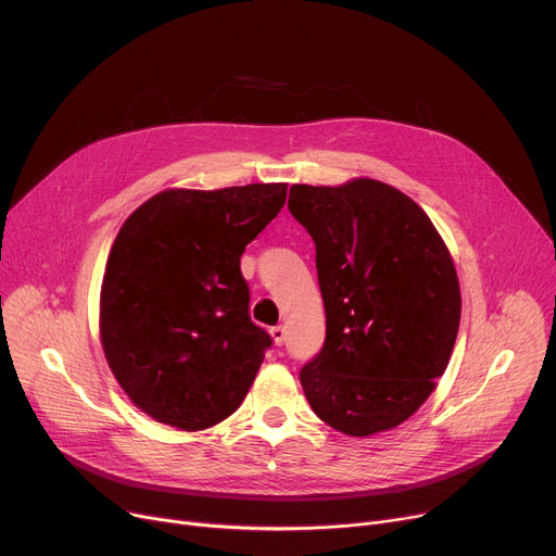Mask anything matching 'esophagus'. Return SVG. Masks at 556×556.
Masks as SVG:
<instances>
[{"label": "esophagus", "instance_id": "esophagus-1", "mask_svg": "<svg viewBox=\"0 0 556 556\" xmlns=\"http://www.w3.org/2000/svg\"><path fill=\"white\" fill-rule=\"evenodd\" d=\"M270 336H273L275 344H283V340H286V329H283V327H273V329H270Z\"/></svg>", "mask_w": 556, "mask_h": 556}]
</instances>
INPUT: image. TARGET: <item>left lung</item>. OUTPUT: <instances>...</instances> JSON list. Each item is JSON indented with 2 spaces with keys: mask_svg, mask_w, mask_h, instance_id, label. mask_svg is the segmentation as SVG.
Instances as JSON below:
<instances>
[{
  "mask_svg": "<svg viewBox=\"0 0 556 556\" xmlns=\"http://www.w3.org/2000/svg\"><path fill=\"white\" fill-rule=\"evenodd\" d=\"M315 241L323 352L300 371L313 413L352 437L410 419L451 361L462 295L453 256L419 204L371 178L290 187Z\"/></svg>",
  "mask_w": 556,
  "mask_h": 556,
  "instance_id": "obj_1",
  "label": "left lung"
}]
</instances>
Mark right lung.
<instances>
[{"label": "right lung", "mask_w": 556, "mask_h": 556, "mask_svg": "<svg viewBox=\"0 0 556 556\" xmlns=\"http://www.w3.org/2000/svg\"><path fill=\"white\" fill-rule=\"evenodd\" d=\"M283 182L166 189L126 218L101 283L99 333L128 399L187 432L227 419L273 344L241 254L283 207Z\"/></svg>", "instance_id": "add662e5"}]
</instances>
